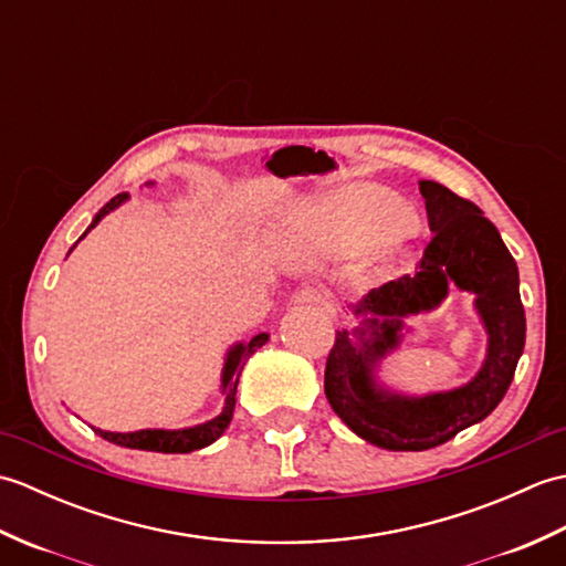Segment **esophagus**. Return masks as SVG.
<instances>
[{
  "label": "esophagus",
  "instance_id": "1",
  "mask_svg": "<svg viewBox=\"0 0 566 566\" xmlns=\"http://www.w3.org/2000/svg\"><path fill=\"white\" fill-rule=\"evenodd\" d=\"M294 304L298 306H316V308H331V294L321 286H304L294 294Z\"/></svg>",
  "mask_w": 566,
  "mask_h": 566
}]
</instances>
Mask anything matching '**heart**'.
<instances>
[{
    "label": "heart",
    "mask_w": 566,
    "mask_h": 566,
    "mask_svg": "<svg viewBox=\"0 0 566 566\" xmlns=\"http://www.w3.org/2000/svg\"><path fill=\"white\" fill-rule=\"evenodd\" d=\"M416 233V216L381 189H357L333 199L311 216L308 240L318 258L355 250L369 235L381 255L403 248Z\"/></svg>",
    "instance_id": "heart-1"
}]
</instances>
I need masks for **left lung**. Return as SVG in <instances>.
<instances>
[{
  "label": "left lung",
  "mask_w": 566,
  "mask_h": 566,
  "mask_svg": "<svg viewBox=\"0 0 566 566\" xmlns=\"http://www.w3.org/2000/svg\"><path fill=\"white\" fill-rule=\"evenodd\" d=\"M418 187L432 231L418 272L371 290L355 306L363 326L338 331L326 359V396L333 411L363 440L396 452L438 448L484 420L506 396L525 347L518 264L496 226L474 201L448 187L430 179ZM450 281L478 296L475 305L490 333L485 367L464 388L423 400L379 390L374 367L398 344L402 318L434 305Z\"/></svg>",
  "instance_id": "obj_1"
}]
</instances>
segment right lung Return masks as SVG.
Wrapping results in <instances>:
<instances>
[{"mask_svg": "<svg viewBox=\"0 0 566 566\" xmlns=\"http://www.w3.org/2000/svg\"><path fill=\"white\" fill-rule=\"evenodd\" d=\"M128 199V195H116L106 207L97 213V219L92 221V226L87 228V233L92 231L94 226H97L106 213L114 211L118 203H124ZM84 233V235H87ZM82 235V238H84ZM270 335L268 333H260L252 338L248 345H235L231 353H228L226 359V367H223V394H226V406L223 411L216 416L209 423H201L195 428H185V430H136V432H109V430H99L94 428L99 438L109 440L114 444H122V448H130V450H148V452H165V454H187V452H195L207 448L213 440H219L223 436V430L228 428L235 411V391H238V379H240V371H243L248 357L252 353H258V347H262L268 343Z\"/></svg>", "mask_w": 566, "mask_h": 566, "instance_id": "obj_1", "label": "right lung"}]
</instances>
